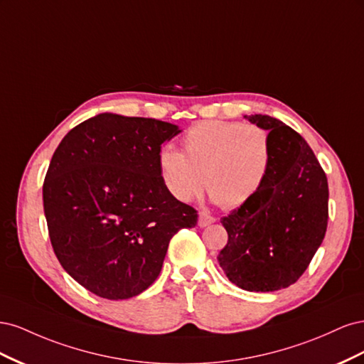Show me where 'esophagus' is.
I'll return each instance as SVG.
<instances>
[{
  "mask_svg": "<svg viewBox=\"0 0 364 364\" xmlns=\"http://www.w3.org/2000/svg\"><path fill=\"white\" fill-rule=\"evenodd\" d=\"M215 222V217H213V215H209L208 213H200L199 214V226L200 228H205V226H209V225H213Z\"/></svg>",
  "mask_w": 364,
  "mask_h": 364,
  "instance_id": "34e87169",
  "label": "esophagus"
}]
</instances>
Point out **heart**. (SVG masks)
Segmentation results:
<instances>
[{
  "mask_svg": "<svg viewBox=\"0 0 364 364\" xmlns=\"http://www.w3.org/2000/svg\"><path fill=\"white\" fill-rule=\"evenodd\" d=\"M183 153L164 146L158 168L165 188L181 202L203 190L213 200L232 209L247 203L267 179L272 165V138L266 129L237 121L206 119L182 138Z\"/></svg>",
  "mask_w": 364,
  "mask_h": 364,
  "instance_id": "b5f03b06",
  "label": "heart"
}]
</instances>
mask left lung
Here are the masks:
<instances>
[{
	"label": "left lung",
	"mask_w": 364,
	"mask_h": 364,
	"mask_svg": "<svg viewBox=\"0 0 364 364\" xmlns=\"http://www.w3.org/2000/svg\"><path fill=\"white\" fill-rule=\"evenodd\" d=\"M269 130L272 165L261 190L220 222L228 245L218 255L230 282L274 291L302 277L328 225V181L306 141L269 115H245Z\"/></svg>",
	"instance_id": "obj_1"
}]
</instances>
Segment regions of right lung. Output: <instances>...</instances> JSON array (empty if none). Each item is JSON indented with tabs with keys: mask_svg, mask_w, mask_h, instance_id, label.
Returning <instances> with one entry per match:
<instances>
[{
	"mask_svg": "<svg viewBox=\"0 0 364 364\" xmlns=\"http://www.w3.org/2000/svg\"><path fill=\"white\" fill-rule=\"evenodd\" d=\"M181 132L155 118L100 114L71 129L43 181L54 253L86 290L118 301L159 277L171 237L197 225V211L165 188L164 142Z\"/></svg>",
	"mask_w": 364,
	"mask_h": 364,
	"instance_id": "add662e5",
	"label": "right lung"
}]
</instances>
